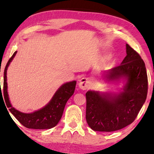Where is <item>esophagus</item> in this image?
Here are the masks:
<instances>
[{"label":"esophagus","instance_id":"1","mask_svg":"<svg viewBox=\"0 0 154 154\" xmlns=\"http://www.w3.org/2000/svg\"><path fill=\"white\" fill-rule=\"evenodd\" d=\"M90 83L88 79H87V78H83V79L80 80L79 83V88H81L82 90H85L90 87Z\"/></svg>","mask_w":154,"mask_h":154}]
</instances>
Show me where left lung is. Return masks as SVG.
Listing matches in <instances>:
<instances>
[{"label":"left lung","mask_w":154,"mask_h":154,"mask_svg":"<svg viewBox=\"0 0 154 154\" xmlns=\"http://www.w3.org/2000/svg\"><path fill=\"white\" fill-rule=\"evenodd\" d=\"M126 53L121 65L105 72L109 81L127 80L121 93L86 92V121L94 131L113 132L130 125L146 101L148 78L144 61L128 44Z\"/></svg>","instance_id":"obj_1"}]
</instances>
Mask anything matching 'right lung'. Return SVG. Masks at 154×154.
<instances>
[{
	"mask_svg": "<svg viewBox=\"0 0 154 154\" xmlns=\"http://www.w3.org/2000/svg\"><path fill=\"white\" fill-rule=\"evenodd\" d=\"M16 53L17 51L14 52L12 56L8 60L4 70L3 95L5 104L8 108H9L10 112L24 127L31 129H50L57 125L59 121H60L64 112L65 105L74 92L76 81H73L63 84L54 94L50 102L40 110L31 113L20 112L12 106L7 90V69Z\"/></svg>",
	"mask_w": 154,
	"mask_h": 154,
	"instance_id": "add662e5",
	"label": "right lung"
}]
</instances>
